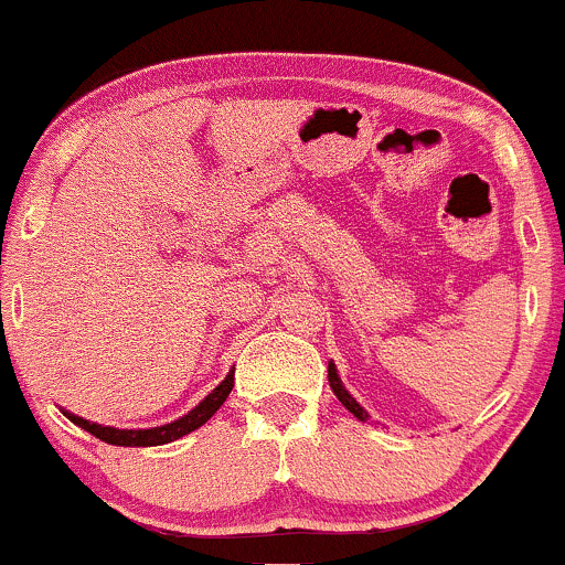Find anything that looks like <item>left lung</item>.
<instances>
[{
	"label": "left lung",
	"mask_w": 565,
	"mask_h": 565,
	"mask_svg": "<svg viewBox=\"0 0 565 565\" xmlns=\"http://www.w3.org/2000/svg\"><path fill=\"white\" fill-rule=\"evenodd\" d=\"M329 386H331V392H334V394H337V399H340V403H342V405H345V408H348V411H351V413H353V416H356V418H359V422H367V411H364V408H362V405H359V403H356V399H353V397H351V392H348V388H345V386H342L340 375H337V367H334V364H331V362H329Z\"/></svg>",
	"instance_id": "8db88e82"
}]
</instances>
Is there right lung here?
Returning a JSON list of instances; mask_svg holds the SVG:
<instances>
[{"label":"right lung","instance_id":"right-lung-1","mask_svg":"<svg viewBox=\"0 0 565 565\" xmlns=\"http://www.w3.org/2000/svg\"><path fill=\"white\" fill-rule=\"evenodd\" d=\"M231 388H234V370H231L228 375H225V381L220 383L212 394H206V397H203L193 411H188L182 418H177V422L162 424V427H149V429L103 427V424L86 422V418L75 416V413H70L65 408H62V413H65L70 422L78 424L81 429H86V433H92L95 438L106 440V444H110V446H162V444H171V440L184 438V435L193 433V429H198V427H203V424H206L209 418L220 411V405L228 399Z\"/></svg>","mask_w":565,"mask_h":565}]
</instances>
